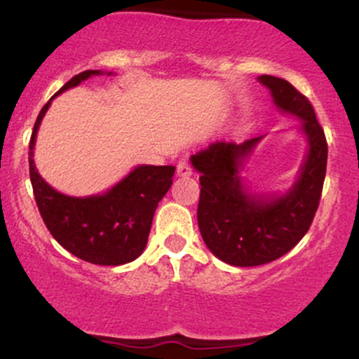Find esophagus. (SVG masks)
Segmentation results:
<instances>
[{
  "instance_id": "34e87169",
  "label": "esophagus",
  "mask_w": 359,
  "mask_h": 359,
  "mask_svg": "<svg viewBox=\"0 0 359 359\" xmlns=\"http://www.w3.org/2000/svg\"><path fill=\"white\" fill-rule=\"evenodd\" d=\"M177 175L179 177L192 175V167L187 160H180V162L177 163Z\"/></svg>"
}]
</instances>
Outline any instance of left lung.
<instances>
[{
	"label": "left lung",
	"mask_w": 359,
	"mask_h": 359,
	"mask_svg": "<svg viewBox=\"0 0 359 359\" xmlns=\"http://www.w3.org/2000/svg\"><path fill=\"white\" fill-rule=\"evenodd\" d=\"M258 81L270 89L278 109L302 119L309 151L297 182L277 197L248 192L240 177L243 162L263 137L216 142L191 156L201 174L197 222L203 240L217 258L234 266L265 265L302 240L319 208L327 165L324 130L307 97L280 77L259 76Z\"/></svg>",
	"instance_id": "left-lung-1"
}]
</instances>
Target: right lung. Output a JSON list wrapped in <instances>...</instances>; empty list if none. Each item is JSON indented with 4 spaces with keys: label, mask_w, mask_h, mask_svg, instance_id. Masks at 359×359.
<instances>
[{
    "label": "right lung",
    "mask_w": 359,
    "mask_h": 359,
    "mask_svg": "<svg viewBox=\"0 0 359 359\" xmlns=\"http://www.w3.org/2000/svg\"><path fill=\"white\" fill-rule=\"evenodd\" d=\"M101 71H84L65 82L57 94L76 88ZM55 94V96H57ZM36 118L30 138V180L40 216L65 250L94 265H125L145 250L156 205L172 185L175 167L140 165L101 196L71 197L57 192L36 172V131L52 100Z\"/></svg>",
    "instance_id": "obj_1"
}]
</instances>
